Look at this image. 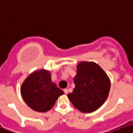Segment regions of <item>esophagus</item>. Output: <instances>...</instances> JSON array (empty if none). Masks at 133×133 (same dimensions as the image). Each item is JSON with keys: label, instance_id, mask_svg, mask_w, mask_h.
I'll return each instance as SVG.
<instances>
[{"label": "esophagus", "instance_id": "esophagus-1", "mask_svg": "<svg viewBox=\"0 0 133 133\" xmlns=\"http://www.w3.org/2000/svg\"><path fill=\"white\" fill-rule=\"evenodd\" d=\"M64 93L65 94H68L69 92V90L67 88H65V89H64Z\"/></svg>", "mask_w": 133, "mask_h": 133}]
</instances>
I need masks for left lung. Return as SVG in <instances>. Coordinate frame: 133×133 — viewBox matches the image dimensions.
Wrapping results in <instances>:
<instances>
[{"label":"left lung","mask_w":133,"mask_h":133,"mask_svg":"<svg viewBox=\"0 0 133 133\" xmlns=\"http://www.w3.org/2000/svg\"><path fill=\"white\" fill-rule=\"evenodd\" d=\"M74 89L67 97L74 107L83 113H91L105 102L111 81L100 66L93 62H81L74 78Z\"/></svg>","instance_id":"obj_1"}]
</instances>
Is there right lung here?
Here are the masks:
<instances>
[{
	"label": "right lung",
	"mask_w": 133,
	"mask_h": 133,
	"mask_svg": "<svg viewBox=\"0 0 133 133\" xmlns=\"http://www.w3.org/2000/svg\"><path fill=\"white\" fill-rule=\"evenodd\" d=\"M21 95L26 104L38 112H46L53 107L64 91L52 81L48 70L40 69L31 73L21 86Z\"/></svg>",
	"instance_id": "right-lung-1"
}]
</instances>
